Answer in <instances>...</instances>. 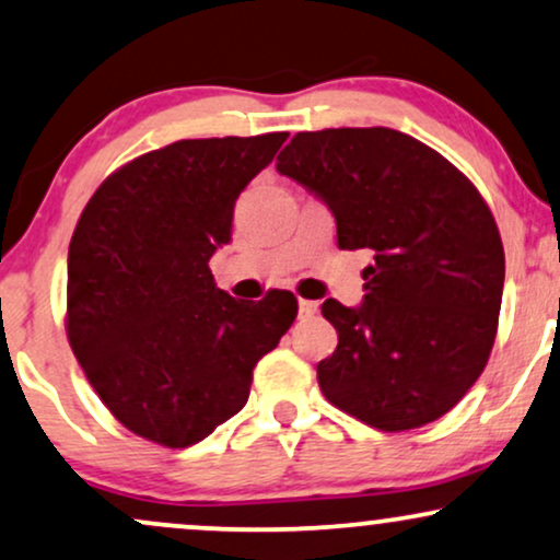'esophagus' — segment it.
Instances as JSON below:
<instances>
[{"mask_svg": "<svg viewBox=\"0 0 560 560\" xmlns=\"http://www.w3.org/2000/svg\"><path fill=\"white\" fill-rule=\"evenodd\" d=\"M318 313V302L313 300H300V318H310V315Z\"/></svg>", "mask_w": 560, "mask_h": 560, "instance_id": "34e87169", "label": "esophagus"}]
</instances>
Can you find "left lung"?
Instances as JSON below:
<instances>
[{
    "label": "left lung",
    "instance_id": "obj_1",
    "mask_svg": "<svg viewBox=\"0 0 560 560\" xmlns=\"http://www.w3.org/2000/svg\"><path fill=\"white\" fill-rule=\"evenodd\" d=\"M276 170L328 206L341 250H373L365 300L323 302L339 347L323 396L370 428L438 420L480 378L501 313V234L441 153L388 127L298 132Z\"/></svg>",
    "mask_w": 560,
    "mask_h": 560
}]
</instances>
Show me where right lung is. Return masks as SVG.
<instances>
[{"mask_svg":"<svg viewBox=\"0 0 560 560\" xmlns=\"http://www.w3.org/2000/svg\"><path fill=\"white\" fill-rule=\"evenodd\" d=\"M287 132L177 140L117 170L88 200L67 255V339L127 430L170 448L211 435L247 404L253 370L298 300L229 298L208 260L234 203Z\"/></svg>","mask_w":560,"mask_h":560,"instance_id":"obj_1","label":"right lung"}]
</instances>
